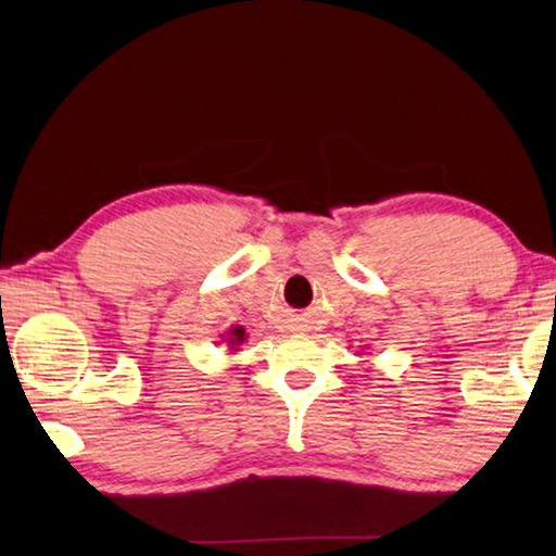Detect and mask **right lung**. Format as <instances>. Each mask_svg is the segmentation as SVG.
Instances as JSON below:
<instances>
[{
    "label": "right lung",
    "instance_id": "obj_1",
    "mask_svg": "<svg viewBox=\"0 0 556 556\" xmlns=\"http://www.w3.org/2000/svg\"><path fill=\"white\" fill-rule=\"evenodd\" d=\"M243 337H245V330H243V328H233V330H231V337H228V340H231V344H241Z\"/></svg>",
    "mask_w": 556,
    "mask_h": 556
}]
</instances>
